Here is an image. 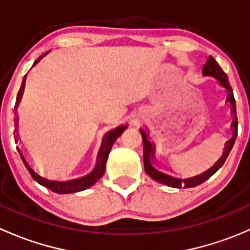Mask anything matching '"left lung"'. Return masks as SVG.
I'll list each match as a JSON object with an SVG mask.
<instances>
[{
	"label": "left lung",
	"instance_id": "left-lung-1",
	"mask_svg": "<svg viewBox=\"0 0 250 250\" xmlns=\"http://www.w3.org/2000/svg\"><path fill=\"white\" fill-rule=\"evenodd\" d=\"M202 75L206 77H213L214 80L218 81L220 83V85L223 88H225L226 93H228V98H226V103L230 105L231 107V115H232V123H231V129H232V138L230 140H228L225 143V147H224L223 155L221 157L211 166L209 169H207L206 172L198 174V175L190 176V178H181L180 174L176 173L175 175H172L169 173H166L165 170L160 169V163H157L155 157V151L156 146L155 143L150 139V134H148V130L146 128H140L141 137H143V144H144V167H145V172L150 178H152L153 180L157 181V183L163 184V185L170 186V188H195V186L200 185V184L204 183L206 180H208L213 174H215L223 167V165L225 163L226 158H228L229 153H230L231 148H232L234 140L237 137V115H236V100H234L232 88H231L230 82H229L228 75L223 71V69L220 67V65L216 62V60L213 57H209L207 62L204 64L202 69ZM173 173L174 172L173 169Z\"/></svg>",
	"mask_w": 250,
	"mask_h": 250
}]
</instances>
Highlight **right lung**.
Listing matches in <instances>:
<instances>
[{
    "label": "right lung",
    "mask_w": 250,
    "mask_h": 250,
    "mask_svg": "<svg viewBox=\"0 0 250 250\" xmlns=\"http://www.w3.org/2000/svg\"><path fill=\"white\" fill-rule=\"evenodd\" d=\"M47 53H44L43 55H41V57H40L39 59L34 62V65H32V66H35V65H36L37 62L42 59V58L46 57ZM25 81H26V76H25L24 80H22L21 87H20L19 93H18V95H17L16 107H14V110H16V112H14V116H16V118H14V125H16V130H14L16 135H14V138H16V144H18V140H19V133H18V121H19V118H18L17 110H18V106H19L20 102H21L22 94H24ZM125 128H127V125H118V127H116L115 129L107 132L106 134L104 135V138H103L102 146H100L99 151H98L97 163H95V167L93 168L92 172L88 173L87 175L80 176V178L70 179V180H54V179H53V180H50V179L40 175V174L34 169V167L31 166V163L27 161L26 156L24 155V151L21 150V147L17 146V150H18V152H19L20 157H21L22 162H24L25 167L27 168V170H29V173L31 174L32 178H34L35 180L40 184V185L46 186L47 188H50L52 191H54V192H57V193H60V195L80 192V191H83V190H85V188H90V186L94 185V184L97 183V181L99 180L103 175H104L105 167H106V161H107V157H109L111 147H112L113 143H115L116 139H117V138L120 137L123 132H125Z\"/></svg>",
    "instance_id": "right-lung-1"
}]
</instances>
